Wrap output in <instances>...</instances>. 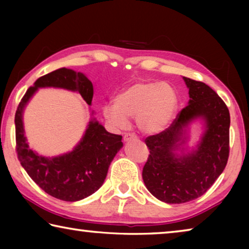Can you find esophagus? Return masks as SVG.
I'll list each match as a JSON object with an SVG mask.
<instances>
[{"label":"esophagus","instance_id":"obj_1","mask_svg":"<svg viewBox=\"0 0 249 249\" xmlns=\"http://www.w3.org/2000/svg\"><path fill=\"white\" fill-rule=\"evenodd\" d=\"M130 140H137V136L135 134H132V133H127V134L124 135V137H123L124 142H128Z\"/></svg>","mask_w":249,"mask_h":249}]
</instances>
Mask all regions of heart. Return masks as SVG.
<instances>
[{
    "label": "heart",
    "mask_w": 249,
    "mask_h": 249,
    "mask_svg": "<svg viewBox=\"0 0 249 249\" xmlns=\"http://www.w3.org/2000/svg\"><path fill=\"white\" fill-rule=\"evenodd\" d=\"M114 104L102 107L104 119L113 127L123 128L136 119L141 132L156 135L169 127L179 107L176 90L161 81H140L116 95Z\"/></svg>",
    "instance_id": "obj_1"
}]
</instances>
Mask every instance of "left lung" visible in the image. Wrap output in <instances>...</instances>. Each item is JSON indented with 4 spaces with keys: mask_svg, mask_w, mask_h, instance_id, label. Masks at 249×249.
<instances>
[{
    "mask_svg": "<svg viewBox=\"0 0 249 249\" xmlns=\"http://www.w3.org/2000/svg\"><path fill=\"white\" fill-rule=\"evenodd\" d=\"M189 89L188 105L169 128L146 138L149 157L142 169L147 190L169 204L192 201L221 176L230 153V112L205 83L182 77ZM199 121V141L188 146L191 125Z\"/></svg>",
    "mask_w": 249,
    "mask_h": 249,
    "instance_id": "8db88e82",
    "label": "left lung"
}]
</instances>
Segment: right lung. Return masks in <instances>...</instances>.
Listing matches in <instances>:
<instances>
[{"instance_id": "obj_1", "label": "right lung", "mask_w": 249, "mask_h": 249, "mask_svg": "<svg viewBox=\"0 0 249 249\" xmlns=\"http://www.w3.org/2000/svg\"><path fill=\"white\" fill-rule=\"evenodd\" d=\"M41 88L77 92L90 107L93 84L82 72L68 68L57 69L36 80L23 96L15 114L16 150L28 176L56 199L67 202L83 200L102 187L112 160L123 147L122 136L108 133L90 108L89 123L72 150L53 157L39 155L29 147L23 115L29 101Z\"/></svg>"}]
</instances>
